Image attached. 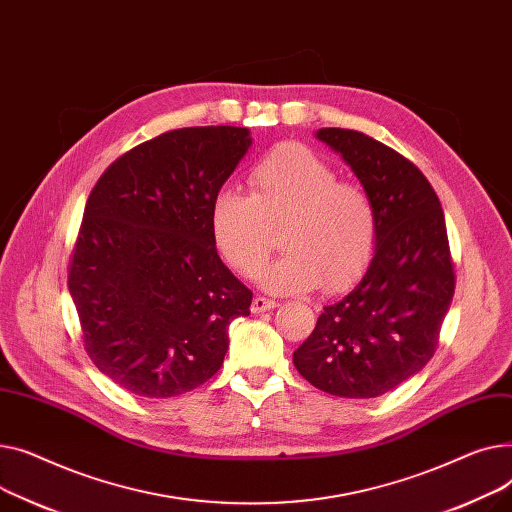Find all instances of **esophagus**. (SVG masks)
Listing matches in <instances>:
<instances>
[{"instance_id": "obj_1", "label": "esophagus", "mask_w": 512, "mask_h": 512, "mask_svg": "<svg viewBox=\"0 0 512 512\" xmlns=\"http://www.w3.org/2000/svg\"><path fill=\"white\" fill-rule=\"evenodd\" d=\"M279 304L275 302V299H266V297H254L252 302V314H262V312H268V310H275Z\"/></svg>"}]
</instances>
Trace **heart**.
Returning <instances> with one entry per match:
<instances>
[{
  "mask_svg": "<svg viewBox=\"0 0 512 512\" xmlns=\"http://www.w3.org/2000/svg\"><path fill=\"white\" fill-rule=\"evenodd\" d=\"M252 194L223 188L210 204V231L223 258L246 277L258 275L270 254V227L283 223L285 252L264 273L275 293L351 283L370 262L378 239L372 196L337 182V171L310 148L285 144L250 177Z\"/></svg>",
  "mask_w": 512,
  "mask_h": 512,
  "instance_id": "obj_1",
  "label": "heart"
}]
</instances>
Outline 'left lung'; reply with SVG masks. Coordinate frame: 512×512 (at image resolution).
Instances as JSON below:
<instances>
[{
    "label": "left lung",
    "instance_id": "obj_1",
    "mask_svg": "<svg viewBox=\"0 0 512 512\" xmlns=\"http://www.w3.org/2000/svg\"><path fill=\"white\" fill-rule=\"evenodd\" d=\"M316 138L372 196L378 239L364 277L324 306L293 364L328 395L374 399L424 370L436 351L455 293L444 213L424 173L397 150L343 128H320Z\"/></svg>",
    "mask_w": 512,
    "mask_h": 512
}]
</instances>
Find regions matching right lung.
<instances>
[{
  "instance_id": "obj_1",
  "label": "right lung",
  "mask_w": 512,
  "mask_h": 512,
  "mask_svg": "<svg viewBox=\"0 0 512 512\" xmlns=\"http://www.w3.org/2000/svg\"><path fill=\"white\" fill-rule=\"evenodd\" d=\"M252 146L248 128L165 132L119 157L88 196L68 287L93 364L167 399L213 378L252 291L217 254L210 204Z\"/></svg>"
}]
</instances>
